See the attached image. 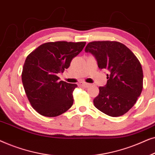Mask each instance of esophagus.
<instances>
[{
  "mask_svg": "<svg viewBox=\"0 0 155 155\" xmlns=\"http://www.w3.org/2000/svg\"><path fill=\"white\" fill-rule=\"evenodd\" d=\"M78 84H79L80 86L84 87H88L90 85V84L86 83V82H79V83H78Z\"/></svg>",
  "mask_w": 155,
  "mask_h": 155,
  "instance_id": "34e87169",
  "label": "esophagus"
}]
</instances>
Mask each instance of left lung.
<instances>
[{"label":"left lung","instance_id":"8db88e82","mask_svg":"<svg viewBox=\"0 0 155 155\" xmlns=\"http://www.w3.org/2000/svg\"><path fill=\"white\" fill-rule=\"evenodd\" d=\"M85 51L94 55L99 69L109 71L107 84L99 87V95L93 101L95 107L112 117L127 113L143 87V72L138 59L126 45L115 41L90 42Z\"/></svg>","mask_w":155,"mask_h":155}]
</instances>
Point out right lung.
<instances>
[{
	"label": "right lung",
	"mask_w": 155,
	"mask_h": 155,
	"mask_svg": "<svg viewBox=\"0 0 155 155\" xmlns=\"http://www.w3.org/2000/svg\"><path fill=\"white\" fill-rule=\"evenodd\" d=\"M86 42L44 43L27 56L22 81L31 107L38 113L55 117L65 113L73 104V92L78 85L59 81L58 73L68 68Z\"/></svg>",
	"instance_id": "add662e5"
}]
</instances>
